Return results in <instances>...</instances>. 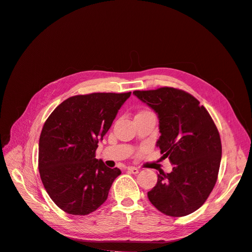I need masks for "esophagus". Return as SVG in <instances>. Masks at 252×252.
I'll return each instance as SVG.
<instances>
[{
    "mask_svg": "<svg viewBox=\"0 0 252 252\" xmlns=\"http://www.w3.org/2000/svg\"><path fill=\"white\" fill-rule=\"evenodd\" d=\"M126 169H127V170H129L130 173H131V174H134V175L139 174V169H138L137 167H134V166H128Z\"/></svg>",
    "mask_w": 252,
    "mask_h": 252,
    "instance_id": "obj_1",
    "label": "esophagus"
}]
</instances>
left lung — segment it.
<instances>
[{"label": "left lung", "mask_w": 252, "mask_h": 252, "mask_svg": "<svg viewBox=\"0 0 252 252\" xmlns=\"http://www.w3.org/2000/svg\"><path fill=\"white\" fill-rule=\"evenodd\" d=\"M133 94L158 116L156 142L173 170L159 171L150 202L162 214L185 217L197 210L213 191L221 159L218 128L207 110L188 93L174 88Z\"/></svg>", "instance_id": "obj_1"}]
</instances>
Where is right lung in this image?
I'll list each match as a JSON object with an SVG mask.
<instances>
[{"label":"right lung","instance_id":"add662e5","mask_svg":"<svg viewBox=\"0 0 252 252\" xmlns=\"http://www.w3.org/2000/svg\"><path fill=\"white\" fill-rule=\"evenodd\" d=\"M131 93H93L63 101L46 121L38 143L44 187L65 213L87 216L107 199L122 174L95 158L98 142Z\"/></svg>","mask_w":252,"mask_h":252}]
</instances>
